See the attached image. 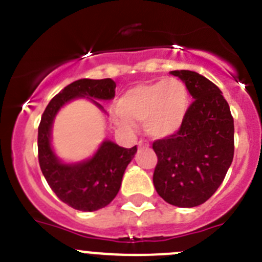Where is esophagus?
Returning <instances> with one entry per match:
<instances>
[{"mask_svg": "<svg viewBox=\"0 0 262 262\" xmlns=\"http://www.w3.org/2000/svg\"><path fill=\"white\" fill-rule=\"evenodd\" d=\"M138 145H139V148H149V144L146 143V141H143V140L139 141Z\"/></svg>", "mask_w": 262, "mask_h": 262, "instance_id": "34e87169", "label": "esophagus"}]
</instances>
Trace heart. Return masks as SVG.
Returning <instances> with one entry per match:
<instances>
[{"label":"heart","instance_id":"b5f03b06","mask_svg":"<svg viewBox=\"0 0 262 262\" xmlns=\"http://www.w3.org/2000/svg\"><path fill=\"white\" fill-rule=\"evenodd\" d=\"M121 112L116 119L122 127L131 128L133 121L144 122L151 138L162 139L180 128L189 105L185 84L178 78L159 79L129 89L118 103Z\"/></svg>","mask_w":262,"mask_h":262}]
</instances>
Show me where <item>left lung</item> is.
I'll use <instances>...</instances> for the list:
<instances>
[{
    "instance_id": "1",
    "label": "left lung",
    "mask_w": 262,
    "mask_h": 262,
    "mask_svg": "<svg viewBox=\"0 0 262 262\" xmlns=\"http://www.w3.org/2000/svg\"><path fill=\"white\" fill-rule=\"evenodd\" d=\"M194 101L180 128L153 143V184L167 203L195 207L213 195L234 157V119L215 83L191 71H172Z\"/></svg>"
}]
</instances>
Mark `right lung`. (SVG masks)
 <instances>
[{
  "instance_id": "obj_1",
  "label": "right lung",
  "mask_w": 262,
  "mask_h": 262,
  "mask_svg": "<svg viewBox=\"0 0 262 262\" xmlns=\"http://www.w3.org/2000/svg\"><path fill=\"white\" fill-rule=\"evenodd\" d=\"M116 82L111 78L78 79L55 95L42 114L38 126V162L47 184L61 202L78 211L100 210L116 198L121 188L124 170L138 148H122L105 140L95 156L79 163L59 161L51 149V127L59 109L76 98L95 101L111 100L116 95Z\"/></svg>"
}]
</instances>
